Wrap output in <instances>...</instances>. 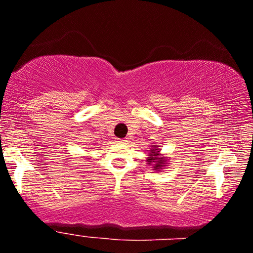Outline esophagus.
Masks as SVG:
<instances>
[{
    "label": "esophagus",
    "mask_w": 253,
    "mask_h": 253,
    "mask_svg": "<svg viewBox=\"0 0 253 253\" xmlns=\"http://www.w3.org/2000/svg\"><path fill=\"white\" fill-rule=\"evenodd\" d=\"M126 142H127V140H125V139H118V140H117V143H119V144H122V145H124V144H126Z\"/></svg>",
    "instance_id": "obj_1"
}]
</instances>
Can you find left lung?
Wrapping results in <instances>:
<instances>
[{
  "label": "left lung",
  "mask_w": 253,
  "mask_h": 253,
  "mask_svg": "<svg viewBox=\"0 0 253 253\" xmlns=\"http://www.w3.org/2000/svg\"><path fill=\"white\" fill-rule=\"evenodd\" d=\"M169 157H166L161 154V149L158 145H152L151 148H149L148 156L146 157V162L148 165L153 166V169L156 170V172H162L163 168H165L166 164H168Z\"/></svg>",
  "instance_id": "obj_1"
}]
</instances>
